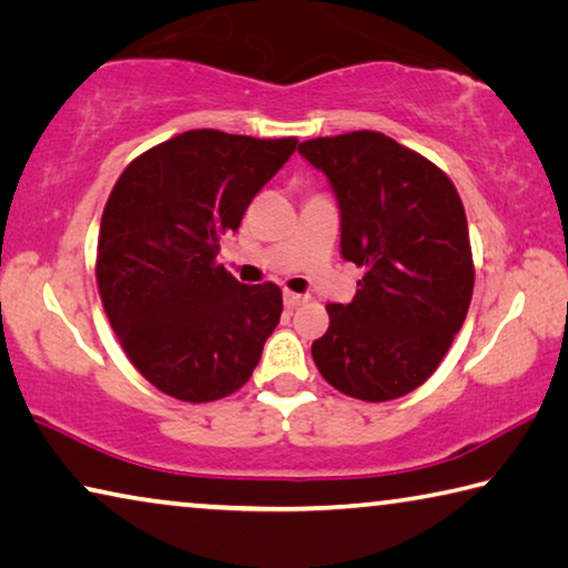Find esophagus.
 <instances>
[{
    "instance_id": "34e87169",
    "label": "esophagus",
    "mask_w": 568,
    "mask_h": 568,
    "mask_svg": "<svg viewBox=\"0 0 568 568\" xmlns=\"http://www.w3.org/2000/svg\"><path fill=\"white\" fill-rule=\"evenodd\" d=\"M304 302H306L304 294H294V292H290V290L284 292V304L290 306V310H294V306H300V304H304Z\"/></svg>"
}]
</instances>
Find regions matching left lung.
Listing matches in <instances>:
<instances>
[{"mask_svg":"<svg viewBox=\"0 0 568 568\" xmlns=\"http://www.w3.org/2000/svg\"><path fill=\"white\" fill-rule=\"evenodd\" d=\"M300 153L327 175L342 256L365 268L349 304H329L312 345L332 387L387 403L438 369L466 322L473 256L463 201L438 165L375 130L314 138Z\"/></svg>","mask_w":568,"mask_h":568,"instance_id":"1","label":"left lung"}]
</instances>
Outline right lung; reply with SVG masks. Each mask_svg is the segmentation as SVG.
I'll return each instance as SVG.
<instances>
[{
  "label": "right lung",
  "instance_id": "add662e5",
  "mask_svg": "<svg viewBox=\"0 0 568 568\" xmlns=\"http://www.w3.org/2000/svg\"><path fill=\"white\" fill-rule=\"evenodd\" d=\"M296 138L189 130L138 155L105 203L98 239L102 306L135 369L183 403L246 383L282 317V292L236 282L216 256Z\"/></svg>",
  "mask_w": 568,
  "mask_h": 568
}]
</instances>
